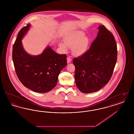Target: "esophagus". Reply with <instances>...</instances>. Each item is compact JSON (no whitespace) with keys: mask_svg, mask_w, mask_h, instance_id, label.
I'll use <instances>...</instances> for the list:
<instances>
[{"mask_svg":"<svg viewBox=\"0 0 134 134\" xmlns=\"http://www.w3.org/2000/svg\"><path fill=\"white\" fill-rule=\"evenodd\" d=\"M67 63H69L71 61V59L69 57H68L67 58Z\"/></svg>","mask_w":134,"mask_h":134,"instance_id":"34e87169","label":"esophagus"}]
</instances>
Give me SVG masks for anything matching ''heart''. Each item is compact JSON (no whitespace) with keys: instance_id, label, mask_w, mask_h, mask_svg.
Segmentation results:
<instances>
[{"instance_id":"heart-1","label":"heart","mask_w":134,"mask_h":134,"mask_svg":"<svg viewBox=\"0 0 134 134\" xmlns=\"http://www.w3.org/2000/svg\"><path fill=\"white\" fill-rule=\"evenodd\" d=\"M84 35V33L81 31L72 32L64 38L65 44L60 43L59 45L64 51L67 50V46L72 48V52L74 55L82 56L87 52L90 44V38Z\"/></svg>"}]
</instances>
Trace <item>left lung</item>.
I'll use <instances>...</instances> for the list:
<instances>
[{
	"label": "left lung",
	"instance_id": "1",
	"mask_svg": "<svg viewBox=\"0 0 134 134\" xmlns=\"http://www.w3.org/2000/svg\"><path fill=\"white\" fill-rule=\"evenodd\" d=\"M98 29L97 37L89 50L73 60L76 85L85 93L96 92L108 83L116 62L117 45L114 36L103 25Z\"/></svg>",
	"mask_w": 134,
	"mask_h": 134
}]
</instances>
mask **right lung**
I'll use <instances>...</instances> for the list:
<instances>
[{
    "label": "right lung",
    "instance_id": "1",
    "mask_svg": "<svg viewBox=\"0 0 134 134\" xmlns=\"http://www.w3.org/2000/svg\"><path fill=\"white\" fill-rule=\"evenodd\" d=\"M30 26L29 24L20 30L13 46L14 69L25 87L35 92L46 93L56 86L60 71L67 65L66 55L58 54L49 46L41 55L28 54L21 40Z\"/></svg>",
    "mask_w": 134,
    "mask_h": 134
}]
</instances>
